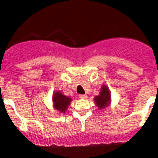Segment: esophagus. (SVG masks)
<instances>
[{"instance_id":"obj_1","label":"esophagus","mask_w":158,"mask_h":158,"mask_svg":"<svg viewBox=\"0 0 158 158\" xmlns=\"http://www.w3.org/2000/svg\"><path fill=\"white\" fill-rule=\"evenodd\" d=\"M80 99H81V100H85V99L87 98V96L85 95V94H82V95H80Z\"/></svg>"}]
</instances>
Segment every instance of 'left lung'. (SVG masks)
<instances>
[{
    "mask_svg": "<svg viewBox=\"0 0 158 158\" xmlns=\"http://www.w3.org/2000/svg\"><path fill=\"white\" fill-rule=\"evenodd\" d=\"M94 103L100 110H103L109 106L111 103V93L109 87L105 84H103L100 89V94L94 97Z\"/></svg>",
    "mask_w": 158,
    "mask_h": 158,
    "instance_id": "8db88e82",
    "label": "left lung"
}]
</instances>
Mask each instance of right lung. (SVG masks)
<instances>
[{"mask_svg": "<svg viewBox=\"0 0 158 158\" xmlns=\"http://www.w3.org/2000/svg\"><path fill=\"white\" fill-rule=\"evenodd\" d=\"M72 99L71 97L64 95L61 91L56 90L53 93L52 104L53 108L55 109L60 113H64L68 110Z\"/></svg>", "mask_w": 158, "mask_h": 158, "instance_id": "1", "label": "right lung"}]
</instances>
